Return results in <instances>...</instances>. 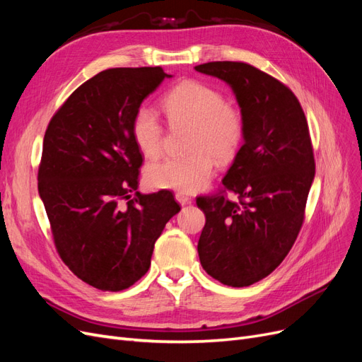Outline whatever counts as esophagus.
Segmentation results:
<instances>
[{
	"label": "esophagus",
	"instance_id": "esophagus-1",
	"mask_svg": "<svg viewBox=\"0 0 362 362\" xmlns=\"http://www.w3.org/2000/svg\"><path fill=\"white\" fill-rule=\"evenodd\" d=\"M175 199L178 201V204H181V205H185V204H189L192 199L189 198V194H185V193H182V192H178V193H175Z\"/></svg>",
	"mask_w": 362,
	"mask_h": 362
}]
</instances>
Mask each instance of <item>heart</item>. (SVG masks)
<instances>
[{
    "instance_id": "obj_1",
    "label": "heart",
    "mask_w": 362,
    "mask_h": 362,
    "mask_svg": "<svg viewBox=\"0 0 362 362\" xmlns=\"http://www.w3.org/2000/svg\"><path fill=\"white\" fill-rule=\"evenodd\" d=\"M161 107L172 125H190L185 157H169L151 163L146 182L154 189L198 192L210 181L214 158L233 160L245 140V116L234 104L225 103L221 90L201 81L187 80L163 96ZM131 136L145 157H157L161 151L163 127L157 113L139 107L131 120Z\"/></svg>"
}]
</instances>
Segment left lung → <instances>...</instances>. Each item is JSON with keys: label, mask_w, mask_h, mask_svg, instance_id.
I'll return each instance as SVG.
<instances>
[{"label": "left lung", "mask_w": 362, "mask_h": 362, "mask_svg": "<svg viewBox=\"0 0 362 362\" xmlns=\"http://www.w3.org/2000/svg\"><path fill=\"white\" fill-rule=\"evenodd\" d=\"M194 69L231 86L246 125L225 189L196 198L205 214L199 259L218 282L247 287L281 264L302 228L315 173L308 122L288 87L252 64L210 62ZM226 189L239 199L228 200Z\"/></svg>", "instance_id": "left-lung-1"}]
</instances>
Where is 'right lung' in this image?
<instances>
[{
  "instance_id": "1",
  "label": "right lung",
  "mask_w": 362,
  "mask_h": 362,
  "mask_svg": "<svg viewBox=\"0 0 362 362\" xmlns=\"http://www.w3.org/2000/svg\"><path fill=\"white\" fill-rule=\"evenodd\" d=\"M166 76L160 66L96 74L63 103L43 137L37 187L54 245L74 275L98 290H125L144 276L157 238L181 210L169 190L136 192L144 157L131 120Z\"/></svg>"
}]
</instances>
